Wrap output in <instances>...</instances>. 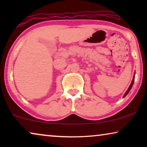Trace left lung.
<instances>
[{"label": "left lung", "mask_w": 147, "mask_h": 147, "mask_svg": "<svg viewBox=\"0 0 147 147\" xmlns=\"http://www.w3.org/2000/svg\"><path fill=\"white\" fill-rule=\"evenodd\" d=\"M134 77H135V73H134V76H133V78H132V82H131V84H130V86H129V88H128V90H126V92H125V94H124V95L123 96V98L125 97V96H126V95H127V94H128V92H130V90H131V88H132V86H133V84H134Z\"/></svg>", "instance_id": "1"}]
</instances>
